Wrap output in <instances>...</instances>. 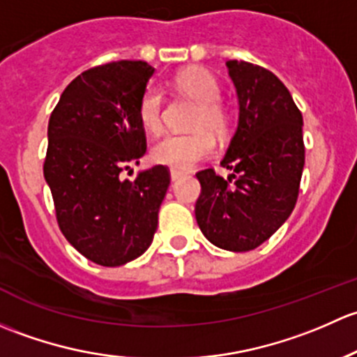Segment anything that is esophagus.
Here are the masks:
<instances>
[{"label":"esophagus","mask_w":357,"mask_h":357,"mask_svg":"<svg viewBox=\"0 0 357 357\" xmlns=\"http://www.w3.org/2000/svg\"><path fill=\"white\" fill-rule=\"evenodd\" d=\"M170 177H172V182H175V180H178L180 177H183V174H182V172L174 170V168H172V170H170Z\"/></svg>","instance_id":"esophagus-1"}]
</instances>
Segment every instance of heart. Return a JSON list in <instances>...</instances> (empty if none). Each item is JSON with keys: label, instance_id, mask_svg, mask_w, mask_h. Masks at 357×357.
<instances>
[{"label": "heart", "instance_id": "heart-1", "mask_svg": "<svg viewBox=\"0 0 357 357\" xmlns=\"http://www.w3.org/2000/svg\"><path fill=\"white\" fill-rule=\"evenodd\" d=\"M175 86L197 102L192 128L187 134H168L153 148V161L167 165L174 170H189L203 160L213 156L216 142L209 132L218 137L227 135L230 128V113L220 98L218 80L208 70L192 67L182 70L175 77ZM137 120L149 134H160L163 128V94L154 84L146 86L137 101Z\"/></svg>", "mask_w": 357, "mask_h": 357}]
</instances>
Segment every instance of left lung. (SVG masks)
Instances as JSON below:
<instances>
[{"label":"left lung","instance_id":"left-lung-1","mask_svg":"<svg viewBox=\"0 0 357 357\" xmlns=\"http://www.w3.org/2000/svg\"><path fill=\"white\" fill-rule=\"evenodd\" d=\"M238 96V125L220 177L204 168L196 177L201 194L196 220L216 248L252 251L289 218L304 168L303 115L275 73L248 61L229 60Z\"/></svg>","mask_w":357,"mask_h":357}]
</instances>
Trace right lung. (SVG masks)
I'll use <instances>...</instances> for the list:
<instances>
[{
  "mask_svg": "<svg viewBox=\"0 0 357 357\" xmlns=\"http://www.w3.org/2000/svg\"><path fill=\"white\" fill-rule=\"evenodd\" d=\"M154 68L146 61L98 65L68 84L47 123L44 178L65 238L93 263L120 266L151 245L170 170L156 165L128 182L144 156L137 101Z\"/></svg>",
  "mask_w": 357,
  "mask_h": 357,
  "instance_id": "1",
  "label": "right lung"
}]
</instances>
